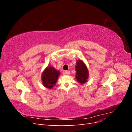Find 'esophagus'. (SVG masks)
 Returning a JSON list of instances; mask_svg holds the SVG:
<instances>
[{
  "label": "esophagus",
  "instance_id": "esophagus-1",
  "mask_svg": "<svg viewBox=\"0 0 132 132\" xmlns=\"http://www.w3.org/2000/svg\"><path fill=\"white\" fill-rule=\"evenodd\" d=\"M64 73H65V74H66V75H69V74H70V71L66 70V71H65Z\"/></svg>",
  "mask_w": 132,
  "mask_h": 132
}]
</instances>
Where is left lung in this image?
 Masks as SVG:
<instances>
[{
    "instance_id": "1",
    "label": "left lung",
    "mask_w": 132,
    "mask_h": 132,
    "mask_svg": "<svg viewBox=\"0 0 132 132\" xmlns=\"http://www.w3.org/2000/svg\"><path fill=\"white\" fill-rule=\"evenodd\" d=\"M75 78L77 81L80 84L85 83L89 78V71L87 67L81 60H78L76 63Z\"/></svg>"
}]
</instances>
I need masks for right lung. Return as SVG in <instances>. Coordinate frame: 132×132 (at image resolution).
<instances>
[{
    "instance_id": "add662e5",
    "label": "right lung",
    "mask_w": 132,
    "mask_h": 132,
    "mask_svg": "<svg viewBox=\"0 0 132 132\" xmlns=\"http://www.w3.org/2000/svg\"><path fill=\"white\" fill-rule=\"evenodd\" d=\"M59 74V71L54 67H47L42 74V81L43 86L51 89L56 83Z\"/></svg>"
}]
</instances>
